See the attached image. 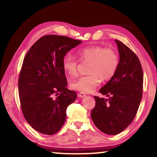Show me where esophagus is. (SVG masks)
<instances>
[{"mask_svg":"<svg viewBox=\"0 0 157 157\" xmlns=\"http://www.w3.org/2000/svg\"><path fill=\"white\" fill-rule=\"evenodd\" d=\"M78 97H80V98H83V97H85L86 95L85 93H83V92H79V93L78 94Z\"/></svg>","mask_w":157,"mask_h":157,"instance_id":"34e87169","label":"esophagus"}]
</instances>
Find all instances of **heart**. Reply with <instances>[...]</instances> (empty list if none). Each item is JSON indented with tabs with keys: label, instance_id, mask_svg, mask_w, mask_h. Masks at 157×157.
Listing matches in <instances>:
<instances>
[{
	"label": "heart",
	"instance_id": "b5f03b06",
	"mask_svg": "<svg viewBox=\"0 0 157 157\" xmlns=\"http://www.w3.org/2000/svg\"><path fill=\"white\" fill-rule=\"evenodd\" d=\"M76 56L82 63L90 62L88 73L70 83L72 89L83 93H91L99 85L101 78L106 81L112 78L119 67V59L117 53L111 48L100 46L83 47L76 51ZM78 61L72 56H65L62 68L67 76H76L78 74Z\"/></svg>",
	"mask_w": 157,
	"mask_h": 157
}]
</instances>
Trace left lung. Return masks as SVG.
I'll list each match as a JSON object with an SVG mask.
<instances>
[{
	"label": "left lung",
	"mask_w": 157,
	"mask_h": 157,
	"mask_svg": "<svg viewBox=\"0 0 157 157\" xmlns=\"http://www.w3.org/2000/svg\"><path fill=\"white\" fill-rule=\"evenodd\" d=\"M115 42L119 53V67L99 90L109 98L94 96L96 105L91 112L95 126L109 135L119 134L132 123L143 92V71L138 57L123 43Z\"/></svg>",
	"instance_id": "obj_1"
}]
</instances>
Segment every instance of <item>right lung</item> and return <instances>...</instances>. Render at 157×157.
<instances>
[{"mask_svg":"<svg viewBox=\"0 0 157 157\" xmlns=\"http://www.w3.org/2000/svg\"><path fill=\"white\" fill-rule=\"evenodd\" d=\"M81 43L66 36H44L24 58L18 78L21 110L28 123L41 134L59 132L66 121V109L76 99V91L66 88L62 62Z\"/></svg>","mask_w":157,"mask_h":157,"instance_id":"right-lung-1","label":"right lung"}]
</instances>
